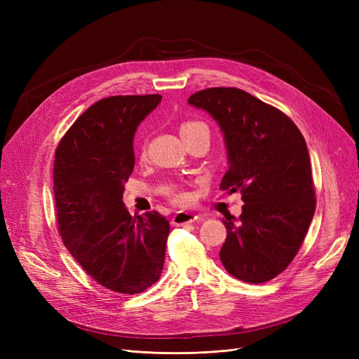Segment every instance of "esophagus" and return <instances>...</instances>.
<instances>
[{"instance_id":"esophagus-1","label":"esophagus","mask_w":359,"mask_h":359,"mask_svg":"<svg viewBox=\"0 0 359 359\" xmlns=\"http://www.w3.org/2000/svg\"><path fill=\"white\" fill-rule=\"evenodd\" d=\"M196 220H199V215L189 212V211H178L172 219V224L173 226H182V224H190L194 223Z\"/></svg>"}]
</instances>
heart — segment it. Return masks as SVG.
Returning <instances> with one entry per match:
<instances>
[{"label":"heart","mask_w":359,"mask_h":359,"mask_svg":"<svg viewBox=\"0 0 359 359\" xmlns=\"http://www.w3.org/2000/svg\"><path fill=\"white\" fill-rule=\"evenodd\" d=\"M203 127H205L203 124L196 123V121H186V123H182V124H181L180 133H181V136H186V135H189V133L194 132V130L203 128ZM177 199H178V201H184V196H182V194H180V196H178Z\"/></svg>","instance_id":"1"}]
</instances>
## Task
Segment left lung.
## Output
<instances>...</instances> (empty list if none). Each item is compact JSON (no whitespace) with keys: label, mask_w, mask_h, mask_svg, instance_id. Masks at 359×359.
I'll use <instances>...</instances> for the list:
<instances>
[{"label":"left lung","mask_w":359,"mask_h":359,"mask_svg":"<svg viewBox=\"0 0 359 359\" xmlns=\"http://www.w3.org/2000/svg\"><path fill=\"white\" fill-rule=\"evenodd\" d=\"M189 104L219 124L229 165L220 189L240 190L244 202L238 219L223 220L222 264L238 280L264 283L292 262L313 220L306 140L289 116L243 90H202Z\"/></svg>","instance_id":"8db88e82"}]
</instances>
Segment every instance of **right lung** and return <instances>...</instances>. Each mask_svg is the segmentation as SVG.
Returning <instances> with one entry per match:
<instances>
[{
	"label": "right lung",
	"instance_id": "add662e5",
	"mask_svg": "<svg viewBox=\"0 0 359 359\" xmlns=\"http://www.w3.org/2000/svg\"><path fill=\"white\" fill-rule=\"evenodd\" d=\"M161 95H114L90 106L64 135L53 193L64 245L97 283L135 295L165 264L169 222L157 211L132 217L123 202L135 168L133 139Z\"/></svg>",
	"mask_w": 359,
	"mask_h": 359
}]
</instances>
